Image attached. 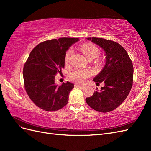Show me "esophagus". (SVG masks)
<instances>
[{
	"label": "esophagus",
	"mask_w": 151,
	"mask_h": 151,
	"mask_svg": "<svg viewBox=\"0 0 151 151\" xmlns=\"http://www.w3.org/2000/svg\"><path fill=\"white\" fill-rule=\"evenodd\" d=\"M76 87H78V88H81V89H84V88H85V87H84V86H81V85H79V84H76Z\"/></svg>",
	"instance_id": "1"
}]
</instances>
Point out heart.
<instances>
[{"instance_id":"obj_1","label":"heart","mask_w":151,"mask_h":151,"mask_svg":"<svg viewBox=\"0 0 151 151\" xmlns=\"http://www.w3.org/2000/svg\"><path fill=\"white\" fill-rule=\"evenodd\" d=\"M81 49L86 58L89 60H93L94 59L98 58L99 56L100 53H101L99 49L96 45L91 43H86L82 45L81 46ZM72 52V49H69L67 51L65 55V62L66 63L69 62ZM91 72L89 70L76 69L70 73L68 77H69V79L71 81L76 82V83H83L85 82L86 79L88 77L91 76Z\"/></svg>"}]
</instances>
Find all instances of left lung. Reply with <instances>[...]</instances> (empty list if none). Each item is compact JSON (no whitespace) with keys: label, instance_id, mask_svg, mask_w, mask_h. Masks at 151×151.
<instances>
[{"label":"left lung","instance_id":"8db88e82","mask_svg":"<svg viewBox=\"0 0 151 151\" xmlns=\"http://www.w3.org/2000/svg\"><path fill=\"white\" fill-rule=\"evenodd\" d=\"M87 39L102 48L106 53V63L93 79L96 84L103 83L104 86L92 96L86 98V101L97 111H111L124 101L131 90L134 77L132 62L119 43L100 38Z\"/></svg>","mask_w":151,"mask_h":151}]
</instances>
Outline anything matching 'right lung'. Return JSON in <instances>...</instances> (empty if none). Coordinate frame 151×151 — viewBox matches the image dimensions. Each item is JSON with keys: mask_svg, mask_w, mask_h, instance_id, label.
I'll return each mask as SVG.
<instances>
[{"mask_svg": "<svg viewBox=\"0 0 151 151\" xmlns=\"http://www.w3.org/2000/svg\"><path fill=\"white\" fill-rule=\"evenodd\" d=\"M79 38H60L38 44L31 52L23 68L24 88L36 106L47 111L64 107L68 94L74 88L70 82L60 86L55 83V76L62 73L67 50Z\"/></svg>", "mask_w": 151, "mask_h": 151, "instance_id": "1", "label": "right lung"}]
</instances>
